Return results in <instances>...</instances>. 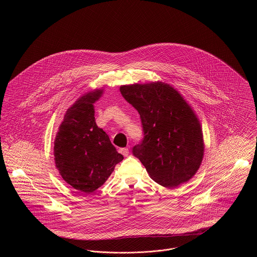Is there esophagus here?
<instances>
[{"label":"esophagus","mask_w":257,"mask_h":257,"mask_svg":"<svg viewBox=\"0 0 257 257\" xmlns=\"http://www.w3.org/2000/svg\"><path fill=\"white\" fill-rule=\"evenodd\" d=\"M118 151H119V153H120V154H122L123 156H127V155H128V153H130V150H128V148H126V147L119 148V149H118Z\"/></svg>","instance_id":"obj_1"}]
</instances>
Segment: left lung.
<instances>
[{"label": "left lung", "mask_w": 257, "mask_h": 257, "mask_svg": "<svg viewBox=\"0 0 257 257\" xmlns=\"http://www.w3.org/2000/svg\"><path fill=\"white\" fill-rule=\"evenodd\" d=\"M122 97L139 111L143 142L133 153L156 183L174 188L189 181L204 156L199 118L182 95L167 83L122 85Z\"/></svg>", "instance_id": "8db88e82"}]
</instances>
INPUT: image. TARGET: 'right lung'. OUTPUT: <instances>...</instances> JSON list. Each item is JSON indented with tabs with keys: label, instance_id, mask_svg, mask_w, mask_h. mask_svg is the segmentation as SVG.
<instances>
[{
	"label": "right lung",
	"instance_id": "right-lung-1",
	"mask_svg": "<svg viewBox=\"0 0 257 257\" xmlns=\"http://www.w3.org/2000/svg\"><path fill=\"white\" fill-rule=\"evenodd\" d=\"M103 92L96 89L78 98L66 110L54 141L53 154L59 174L66 183L86 194L105 183L123 159L95 120L94 104Z\"/></svg>",
	"mask_w": 257,
	"mask_h": 257
}]
</instances>
